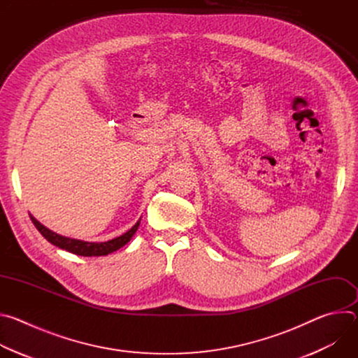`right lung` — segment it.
Wrapping results in <instances>:
<instances>
[{
    "mask_svg": "<svg viewBox=\"0 0 358 358\" xmlns=\"http://www.w3.org/2000/svg\"><path fill=\"white\" fill-rule=\"evenodd\" d=\"M29 217H31L32 224L36 227V229L41 232V235L48 242L54 243L55 246H58L61 249H65L68 252H72L75 255H80V257H105V255H109V253L117 250L119 248L124 246L131 239V236L134 235V232L137 231V228L140 225V222H137L126 234H123V235H120L115 239L106 241V242H83V241H79V239H71V238H66V236H61V235L52 232L50 229L45 228L32 215H29Z\"/></svg>",
    "mask_w": 358,
    "mask_h": 358,
    "instance_id": "add662e5",
    "label": "right lung"
}]
</instances>
